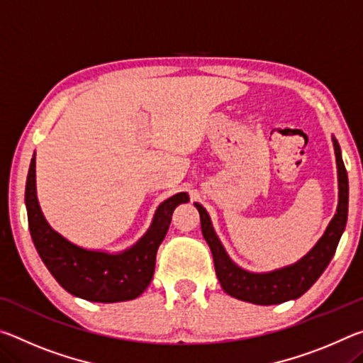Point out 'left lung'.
Masks as SVG:
<instances>
[{"mask_svg": "<svg viewBox=\"0 0 363 363\" xmlns=\"http://www.w3.org/2000/svg\"><path fill=\"white\" fill-rule=\"evenodd\" d=\"M333 147L337 167V190H340L336 214L330 220L327 230H325L320 240L315 243V247L291 266L264 274L248 272V270L238 267L225 253L223 243L219 242L205 208L195 203L196 210L200 213L201 233H203L208 247L213 253L214 269H216L219 284L232 298L261 306L285 303V301L303 296L327 269L337 243H340L344 227H346L349 206L347 171L344 168L340 144L335 138Z\"/></svg>", "mask_w": 363, "mask_h": 363, "instance_id": "obj_1", "label": "left lung"}]
</instances>
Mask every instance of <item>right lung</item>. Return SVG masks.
<instances>
[{"label": "right lung", "mask_w": 363, "mask_h": 363, "mask_svg": "<svg viewBox=\"0 0 363 363\" xmlns=\"http://www.w3.org/2000/svg\"><path fill=\"white\" fill-rule=\"evenodd\" d=\"M35 177L33 155L26 186L28 229L41 261L57 284L73 296L93 303H120L140 296L153 277L157 250L167 235L174 208L189 201V195L176 194L160 203L144 237L131 248L110 255L77 247L48 224L36 199Z\"/></svg>", "instance_id": "1"}]
</instances>
